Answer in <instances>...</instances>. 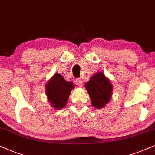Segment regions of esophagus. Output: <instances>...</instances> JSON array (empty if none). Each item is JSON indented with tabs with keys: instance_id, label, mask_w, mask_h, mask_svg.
I'll return each instance as SVG.
<instances>
[{
	"instance_id": "1",
	"label": "esophagus",
	"mask_w": 155,
	"mask_h": 155,
	"mask_svg": "<svg viewBox=\"0 0 155 155\" xmlns=\"http://www.w3.org/2000/svg\"><path fill=\"white\" fill-rule=\"evenodd\" d=\"M76 85L78 86V87H81L82 86V84H83V82H82V81L80 79H76Z\"/></svg>"
}]
</instances>
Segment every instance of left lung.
<instances>
[{
    "label": "left lung",
    "mask_w": 155,
    "mask_h": 155,
    "mask_svg": "<svg viewBox=\"0 0 155 155\" xmlns=\"http://www.w3.org/2000/svg\"><path fill=\"white\" fill-rule=\"evenodd\" d=\"M91 105L97 109H102L110 101L113 87L109 79L102 72H97L85 84Z\"/></svg>",
    "instance_id": "left-lung-1"
}]
</instances>
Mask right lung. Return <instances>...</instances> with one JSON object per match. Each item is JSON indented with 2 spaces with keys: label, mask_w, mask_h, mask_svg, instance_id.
<instances>
[{
  "label": "right lung",
  "mask_w": 155,
  "mask_h": 155,
  "mask_svg": "<svg viewBox=\"0 0 155 155\" xmlns=\"http://www.w3.org/2000/svg\"><path fill=\"white\" fill-rule=\"evenodd\" d=\"M74 88L72 82L65 81L59 74H55L46 84V93L48 101L54 109L64 108Z\"/></svg>",
  "instance_id": "1"
}]
</instances>
